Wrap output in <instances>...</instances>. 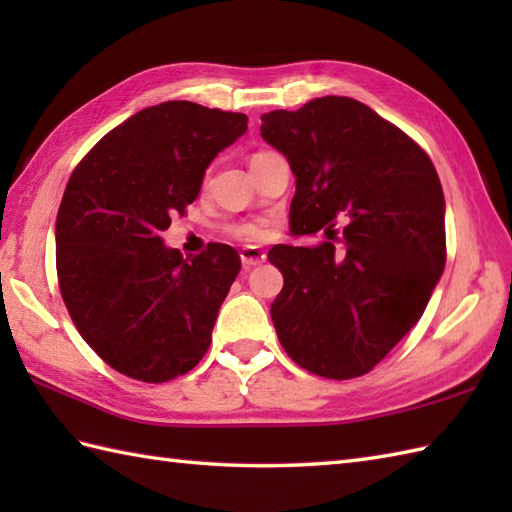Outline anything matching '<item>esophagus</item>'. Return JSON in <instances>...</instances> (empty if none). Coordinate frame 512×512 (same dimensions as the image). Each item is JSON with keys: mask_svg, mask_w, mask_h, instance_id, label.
I'll return each instance as SVG.
<instances>
[{"mask_svg": "<svg viewBox=\"0 0 512 512\" xmlns=\"http://www.w3.org/2000/svg\"><path fill=\"white\" fill-rule=\"evenodd\" d=\"M239 257H242L244 268H253V266H259V264L266 262L264 250L253 248V246H246V248L239 250Z\"/></svg>", "mask_w": 512, "mask_h": 512, "instance_id": "1", "label": "esophagus"}]
</instances>
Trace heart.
<instances>
[{"mask_svg":"<svg viewBox=\"0 0 512 512\" xmlns=\"http://www.w3.org/2000/svg\"><path fill=\"white\" fill-rule=\"evenodd\" d=\"M228 233L237 239H244V242H262L268 235V224L266 222H237L226 228Z\"/></svg>","mask_w":512,"mask_h":512,"instance_id":"obj_1","label":"heart"}]
</instances>
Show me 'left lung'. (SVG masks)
Returning <instances> with one entry per match:
<instances>
[{
    "label": "left lung",
    "instance_id": "8db88e82",
    "mask_svg": "<svg viewBox=\"0 0 512 512\" xmlns=\"http://www.w3.org/2000/svg\"><path fill=\"white\" fill-rule=\"evenodd\" d=\"M262 138L297 178L290 231L332 239L268 250L284 275L270 306L279 341L312 374L363 376L418 323L440 281L438 173L407 134L347 96L268 112Z\"/></svg>",
    "mask_w": 512,
    "mask_h": 512
}]
</instances>
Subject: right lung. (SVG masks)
<instances>
[{
	"mask_svg": "<svg viewBox=\"0 0 512 512\" xmlns=\"http://www.w3.org/2000/svg\"><path fill=\"white\" fill-rule=\"evenodd\" d=\"M246 114L191 101L145 107L103 136L70 176L57 213V275L92 350L129 378L167 383L202 361L242 262L209 244L162 242L198 198L206 167L248 129Z\"/></svg>",
	"mask_w": 512,
	"mask_h": 512,
	"instance_id": "right-lung-1",
	"label": "right lung"
}]
</instances>
